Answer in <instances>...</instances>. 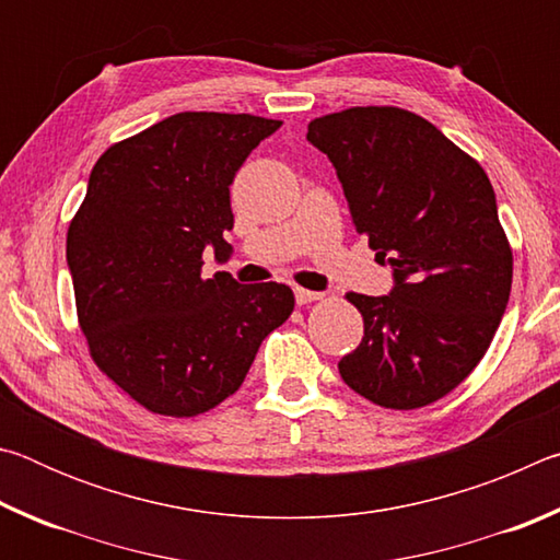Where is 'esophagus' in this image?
<instances>
[{
  "label": "esophagus",
  "instance_id": "1",
  "mask_svg": "<svg viewBox=\"0 0 560 560\" xmlns=\"http://www.w3.org/2000/svg\"><path fill=\"white\" fill-rule=\"evenodd\" d=\"M293 293H296V303H299V306H306V303H314V301L320 299V293L308 291V289H301V287L293 289Z\"/></svg>",
  "mask_w": 560,
  "mask_h": 560
}]
</instances>
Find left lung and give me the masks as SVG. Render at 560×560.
Masks as SVG:
<instances>
[{
  "label": "left lung",
  "mask_w": 560,
  "mask_h": 560,
  "mask_svg": "<svg viewBox=\"0 0 560 560\" xmlns=\"http://www.w3.org/2000/svg\"><path fill=\"white\" fill-rule=\"evenodd\" d=\"M334 163L355 232L393 269L387 296L346 293L363 340L338 371L358 395L417 410L452 393L494 338L514 257L481 165L442 130L395 106H355L308 122Z\"/></svg>",
  "instance_id": "1"
}]
</instances>
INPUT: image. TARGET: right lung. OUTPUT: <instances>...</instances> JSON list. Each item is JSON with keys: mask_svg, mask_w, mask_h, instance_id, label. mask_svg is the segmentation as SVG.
<instances>
[{"mask_svg": "<svg viewBox=\"0 0 560 560\" xmlns=\"http://www.w3.org/2000/svg\"><path fill=\"white\" fill-rule=\"evenodd\" d=\"M281 120L175 113L110 145L66 234L89 353L155 415L195 417L240 390L261 340L293 311L287 283L202 277L226 259L236 170Z\"/></svg>", "mask_w": 560, "mask_h": 560, "instance_id": "obj_1", "label": "right lung"}]
</instances>
